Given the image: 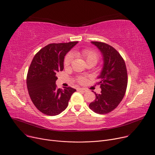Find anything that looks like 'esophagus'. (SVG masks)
<instances>
[{"instance_id":"1","label":"esophagus","mask_w":155,"mask_h":155,"mask_svg":"<svg viewBox=\"0 0 155 155\" xmlns=\"http://www.w3.org/2000/svg\"><path fill=\"white\" fill-rule=\"evenodd\" d=\"M77 91H79V92H86L87 91L86 90L85 88H77Z\"/></svg>"}]
</instances>
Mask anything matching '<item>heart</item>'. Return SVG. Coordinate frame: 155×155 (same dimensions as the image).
<instances>
[{"mask_svg":"<svg viewBox=\"0 0 155 155\" xmlns=\"http://www.w3.org/2000/svg\"><path fill=\"white\" fill-rule=\"evenodd\" d=\"M73 54L77 55L79 57L83 58L87 64L92 63L94 65L97 63L99 58V54H97L95 51L88 50V49H84V50H81L80 51H75ZM72 60V56L71 54H68L65 56L64 60V66L68 67L71 63ZM85 78L84 77H79L78 78V82L80 84H82L85 82Z\"/></svg>","mask_w":155,"mask_h":155,"instance_id":"1","label":"heart"}]
</instances>
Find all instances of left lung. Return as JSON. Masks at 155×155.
Masks as SVG:
<instances>
[{
	"mask_svg": "<svg viewBox=\"0 0 155 155\" xmlns=\"http://www.w3.org/2000/svg\"><path fill=\"white\" fill-rule=\"evenodd\" d=\"M101 51L104 64L98 77L101 92L89 104L94 112L105 114L115 109L123 100L127 85V73L123 57L112 46L102 42L92 41Z\"/></svg>",
	"mask_w": 155,
	"mask_h": 155,
	"instance_id": "left-lung-1",
	"label": "left lung"
}]
</instances>
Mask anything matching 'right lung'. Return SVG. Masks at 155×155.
<instances>
[{"mask_svg":"<svg viewBox=\"0 0 155 155\" xmlns=\"http://www.w3.org/2000/svg\"><path fill=\"white\" fill-rule=\"evenodd\" d=\"M78 41L52 43L43 48L32 60L27 75V87L35 107L48 116H56L68 106L76 90L57 88L56 73L63 70L64 58Z\"/></svg>","mask_w":155,"mask_h":155,"instance_id":"obj_1","label":"right lung"}]
</instances>
